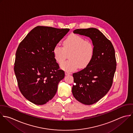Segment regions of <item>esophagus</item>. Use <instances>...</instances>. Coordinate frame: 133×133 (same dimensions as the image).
I'll return each mask as SVG.
<instances>
[{"instance_id":"1","label":"esophagus","mask_w":133,"mask_h":133,"mask_svg":"<svg viewBox=\"0 0 133 133\" xmlns=\"http://www.w3.org/2000/svg\"><path fill=\"white\" fill-rule=\"evenodd\" d=\"M65 75H71V73L68 72V71H65Z\"/></svg>"}]
</instances>
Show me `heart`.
Returning <instances> with one entry per match:
<instances>
[{"instance_id": "b5f03b06", "label": "heart", "mask_w": 133, "mask_h": 133, "mask_svg": "<svg viewBox=\"0 0 133 133\" xmlns=\"http://www.w3.org/2000/svg\"><path fill=\"white\" fill-rule=\"evenodd\" d=\"M94 53L93 44L81 36L76 34L69 36L64 41L63 46L57 44L53 49L56 61L59 64L64 63L67 54H70L69 60L61 65L64 70L72 71L79 67L83 68L91 61Z\"/></svg>"}]
</instances>
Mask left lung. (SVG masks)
Instances as JSON below:
<instances>
[{
	"instance_id": "obj_1",
	"label": "left lung",
	"mask_w": 133,
	"mask_h": 133,
	"mask_svg": "<svg viewBox=\"0 0 133 133\" xmlns=\"http://www.w3.org/2000/svg\"><path fill=\"white\" fill-rule=\"evenodd\" d=\"M74 34L89 37L94 46L93 57L82 70L73 74L72 93L79 102L92 105L103 98L110 89L116 70L115 51L110 40L98 29H77Z\"/></svg>"
}]
</instances>
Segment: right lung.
Returning a JSON list of instances; mask_svg holds the SVG:
<instances>
[{
  "label": "right lung",
  "mask_w": 133,
  "mask_h": 133,
  "mask_svg": "<svg viewBox=\"0 0 133 133\" xmlns=\"http://www.w3.org/2000/svg\"><path fill=\"white\" fill-rule=\"evenodd\" d=\"M69 31L68 28L38 26L17 48L14 70L18 86L22 95L35 105H44L52 99L65 77L53 49Z\"/></svg>",
  "instance_id": "add662e5"
}]
</instances>
